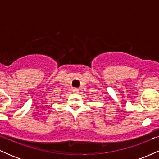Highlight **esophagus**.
Returning <instances> with one entry per match:
<instances>
[{
  "label": "esophagus",
  "mask_w": 159,
  "mask_h": 159,
  "mask_svg": "<svg viewBox=\"0 0 159 159\" xmlns=\"http://www.w3.org/2000/svg\"><path fill=\"white\" fill-rule=\"evenodd\" d=\"M73 92L75 93H78V89H74Z\"/></svg>",
  "instance_id": "34e87169"
}]
</instances>
